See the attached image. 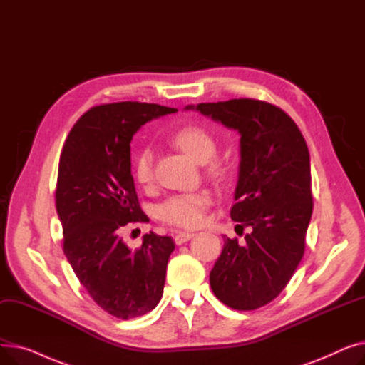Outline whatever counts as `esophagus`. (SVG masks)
<instances>
[{"instance_id":"1","label":"esophagus","mask_w":365,"mask_h":365,"mask_svg":"<svg viewBox=\"0 0 365 365\" xmlns=\"http://www.w3.org/2000/svg\"><path fill=\"white\" fill-rule=\"evenodd\" d=\"M194 237V234H189V232H179L176 237H175V242L178 244V245H180V244H185L186 241H189L190 238Z\"/></svg>"}]
</instances>
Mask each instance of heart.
I'll list each match as a JSON object with an SVG mask.
<instances>
[{
	"label": "heart",
	"mask_w": 365,
	"mask_h": 365,
	"mask_svg": "<svg viewBox=\"0 0 365 365\" xmlns=\"http://www.w3.org/2000/svg\"><path fill=\"white\" fill-rule=\"evenodd\" d=\"M173 142L187 155L200 164L208 161V173L213 178H223L226 164L213 158L217 149L216 138L208 130L197 125H189L179 130ZM133 173L142 186H149L153 180V155L150 149H142L133 163ZM212 202L207 192H185L167 198L158 207V217L171 225L183 229H194L204 220L205 210Z\"/></svg>",
	"instance_id": "b5f03b06"
}]
</instances>
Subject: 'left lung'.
<instances>
[{
  "label": "left lung",
  "instance_id": "obj_1",
  "mask_svg": "<svg viewBox=\"0 0 365 365\" xmlns=\"http://www.w3.org/2000/svg\"><path fill=\"white\" fill-rule=\"evenodd\" d=\"M185 109L240 133L231 217L252 232L244 245L223 237L210 285L229 308L257 309L285 289L304 253L314 207L308 146L289 115L263 101L232 99Z\"/></svg>",
  "mask_w": 365,
  "mask_h": 365
}]
</instances>
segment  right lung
I'll use <instances>...</instances> for the list:
<instances>
[{"mask_svg": "<svg viewBox=\"0 0 365 365\" xmlns=\"http://www.w3.org/2000/svg\"><path fill=\"white\" fill-rule=\"evenodd\" d=\"M155 103L120 102L91 108L63 145L56 208L63 252L91 299L108 314L130 319L150 312L163 297L170 237L143 235L138 250L123 241L130 222H148L131 176L130 143L146 123L173 113Z\"/></svg>", "mask_w": 365, "mask_h": 365, "instance_id": "obj_1", "label": "right lung"}]
</instances>
